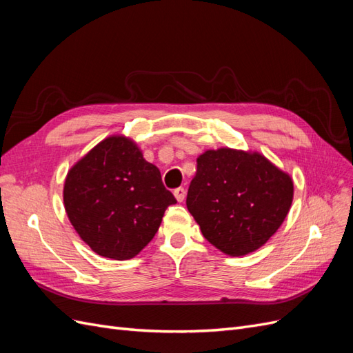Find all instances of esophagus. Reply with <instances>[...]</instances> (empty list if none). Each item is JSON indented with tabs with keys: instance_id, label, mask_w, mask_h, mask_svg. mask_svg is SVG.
I'll return each instance as SVG.
<instances>
[{
	"instance_id": "1",
	"label": "esophagus",
	"mask_w": 353,
	"mask_h": 353,
	"mask_svg": "<svg viewBox=\"0 0 353 353\" xmlns=\"http://www.w3.org/2000/svg\"><path fill=\"white\" fill-rule=\"evenodd\" d=\"M174 196H175V199L181 203V201H184V199H185V190L183 188V187H178L176 190H174Z\"/></svg>"
}]
</instances>
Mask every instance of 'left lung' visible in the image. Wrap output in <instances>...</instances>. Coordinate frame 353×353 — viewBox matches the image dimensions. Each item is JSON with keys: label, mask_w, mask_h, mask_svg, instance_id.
<instances>
[{"label": "left lung", "mask_w": 353, "mask_h": 353, "mask_svg": "<svg viewBox=\"0 0 353 353\" xmlns=\"http://www.w3.org/2000/svg\"><path fill=\"white\" fill-rule=\"evenodd\" d=\"M293 191L292 176L263 154L222 147L197 157L187 208L210 244L244 256L281 227Z\"/></svg>", "instance_id": "1"}]
</instances>
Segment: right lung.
Segmentation results:
<instances>
[{"instance_id":"obj_1","label":"right lung","mask_w":353,"mask_h":353,"mask_svg":"<svg viewBox=\"0 0 353 353\" xmlns=\"http://www.w3.org/2000/svg\"><path fill=\"white\" fill-rule=\"evenodd\" d=\"M63 201L79 237L114 261L140 253L176 203L157 166L125 135L104 138L69 169Z\"/></svg>"}]
</instances>
